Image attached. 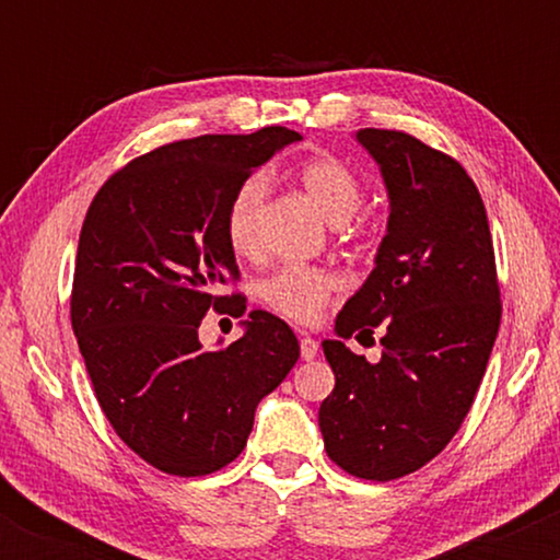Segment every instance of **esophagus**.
I'll return each mask as SVG.
<instances>
[{
    "label": "esophagus",
    "instance_id": "esophagus-1",
    "mask_svg": "<svg viewBox=\"0 0 560 560\" xmlns=\"http://www.w3.org/2000/svg\"><path fill=\"white\" fill-rule=\"evenodd\" d=\"M318 342L313 337H307V334H302L300 337V355H302V361H313V358L318 355Z\"/></svg>",
    "mask_w": 560,
    "mask_h": 560
}]
</instances>
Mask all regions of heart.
<instances>
[{
    "label": "heart",
    "mask_w": 560,
    "mask_h": 560,
    "mask_svg": "<svg viewBox=\"0 0 560 560\" xmlns=\"http://www.w3.org/2000/svg\"><path fill=\"white\" fill-rule=\"evenodd\" d=\"M298 182L305 197L334 226L350 223L363 208V182L339 158L318 155L305 160L298 168ZM262 199H266V178L262 176L244 178L229 197L223 231H226L229 247L240 258H253L260 247ZM339 287H342V279L331 268L289 262L260 281L258 298L276 316L294 320V324H313L339 292Z\"/></svg>",
    "instance_id": "heart-1"
}]
</instances>
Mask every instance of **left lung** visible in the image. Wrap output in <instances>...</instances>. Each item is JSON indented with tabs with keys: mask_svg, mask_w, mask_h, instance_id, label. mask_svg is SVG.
Segmentation results:
<instances>
[{
	"mask_svg": "<svg viewBox=\"0 0 560 560\" xmlns=\"http://www.w3.org/2000/svg\"><path fill=\"white\" fill-rule=\"evenodd\" d=\"M389 221L376 268L337 316L324 355L334 378L318 427L329 458L358 479L419 471L471 410L500 329V284L481 195L458 160L405 131L363 128ZM376 328L383 361L341 342Z\"/></svg>",
	"mask_w": 560,
	"mask_h": 560,
	"instance_id": "1",
	"label": "left lung"
}]
</instances>
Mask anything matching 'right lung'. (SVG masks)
I'll list each match as a JSON object with an SVG mask.
<instances>
[{
  "instance_id": "1",
  "label": "right lung",
  "mask_w": 560,
  "mask_h": 560,
  "mask_svg": "<svg viewBox=\"0 0 560 560\" xmlns=\"http://www.w3.org/2000/svg\"><path fill=\"white\" fill-rule=\"evenodd\" d=\"M284 126L171 141L115 171L83 218L70 324L115 434L173 477L221 471L247 445L255 408L284 382L300 342L253 311L226 350L199 345L213 307L240 318V279L223 215L229 197L276 150Z\"/></svg>"
}]
</instances>
